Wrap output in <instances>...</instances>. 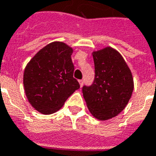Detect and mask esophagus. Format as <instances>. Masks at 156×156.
Here are the masks:
<instances>
[{
    "label": "esophagus",
    "mask_w": 156,
    "mask_h": 156,
    "mask_svg": "<svg viewBox=\"0 0 156 156\" xmlns=\"http://www.w3.org/2000/svg\"><path fill=\"white\" fill-rule=\"evenodd\" d=\"M79 83H80V87H82L83 86V83H84V81L82 79V80H79Z\"/></svg>",
    "instance_id": "34e87169"
}]
</instances>
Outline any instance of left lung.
I'll return each mask as SVG.
<instances>
[{
	"instance_id": "left-lung-1",
	"label": "left lung",
	"mask_w": 156,
	"mask_h": 156,
	"mask_svg": "<svg viewBox=\"0 0 156 156\" xmlns=\"http://www.w3.org/2000/svg\"><path fill=\"white\" fill-rule=\"evenodd\" d=\"M95 78L83 86V94L94 117L107 120L118 115L128 105L133 91V78L125 60L111 47L92 53Z\"/></svg>"
}]
</instances>
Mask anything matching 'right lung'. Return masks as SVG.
Listing matches in <instances>:
<instances>
[{"label":"right lung","instance_id":"add662e5","mask_svg":"<svg viewBox=\"0 0 156 156\" xmlns=\"http://www.w3.org/2000/svg\"><path fill=\"white\" fill-rule=\"evenodd\" d=\"M73 49L55 41L40 50L26 66L23 86L32 106L44 115L56 112L80 87L73 78Z\"/></svg>","mask_w":156,"mask_h":156}]
</instances>
